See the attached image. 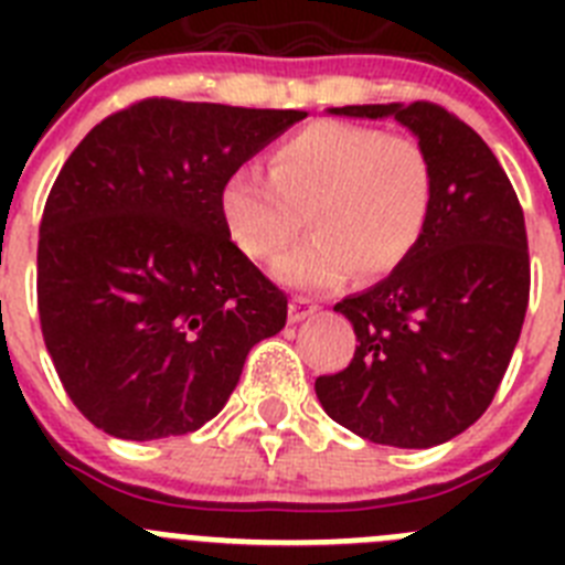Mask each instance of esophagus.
Masks as SVG:
<instances>
[{"label": "esophagus", "mask_w": 565, "mask_h": 565, "mask_svg": "<svg viewBox=\"0 0 565 565\" xmlns=\"http://www.w3.org/2000/svg\"><path fill=\"white\" fill-rule=\"evenodd\" d=\"M311 313H317V306H313L311 299L294 297L291 306H288V322H291V326H297V322L308 319V317H311Z\"/></svg>", "instance_id": "34e87169"}]
</instances>
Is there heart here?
Segmentation results:
<instances>
[{
	"label": "heart",
	"instance_id": "obj_1",
	"mask_svg": "<svg viewBox=\"0 0 565 565\" xmlns=\"http://www.w3.org/2000/svg\"><path fill=\"white\" fill-rule=\"evenodd\" d=\"M433 203V167L422 143L373 127L319 121L279 143L271 178L239 169L223 183L221 212L243 254L271 259L297 237L308 214L311 237L274 263L294 288L342 286L382 277L416 248Z\"/></svg>",
	"mask_w": 565,
	"mask_h": 565
}]
</instances>
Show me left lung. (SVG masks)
Returning a JSON list of instances; mask_svg holds the SVG:
<instances>
[{
    "instance_id": "8db88e82",
    "label": "left lung",
    "mask_w": 565,
    "mask_h": 565,
    "mask_svg": "<svg viewBox=\"0 0 565 565\" xmlns=\"http://www.w3.org/2000/svg\"><path fill=\"white\" fill-rule=\"evenodd\" d=\"M396 118L433 167L416 248L382 282L333 306L356 353L319 376L322 411L364 441L427 450L476 424L495 396L529 306L526 226L518 194L476 129L436 104L331 107Z\"/></svg>"
}]
</instances>
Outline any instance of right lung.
<instances>
[{"mask_svg": "<svg viewBox=\"0 0 565 565\" xmlns=\"http://www.w3.org/2000/svg\"><path fill=\"white\" fill-rule=\"evenodd\" d=\"M302 109L149 98L84 135L39 226V319L64 391L127 441L226 407L288 299L232 243L223 183Z\"/></svg>", "mask_w": 565, "mask_h": 565, "instance_id": "1", "label": "right lung"}]
</instances>
